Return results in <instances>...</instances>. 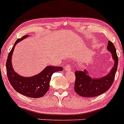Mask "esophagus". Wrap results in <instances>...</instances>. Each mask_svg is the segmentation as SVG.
Here are the masks:
<instances>
[{
    "mask_svg": "<svg viewBox=\"0 0 124 124\" xmlns=\"http://www.w3.org/2000/svg\"><path fill=\"white\" fill-rule=\"evenodd\" d=\"M71 69L70 66L69 65H67L65 67V70H66V71H71Z\"/></svg>",
    "mask_w": 124,
    "mask_h": 124,
    "instance_id": "1",
    "label": "esophagus"
}]
</instances>
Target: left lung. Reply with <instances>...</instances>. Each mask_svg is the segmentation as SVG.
<instances>
[{
  "label": "left lung",
  "instance_id": "1",
  "mask_svg": "<svg viewBox=\"0 0 124 124\" xmlns=\"http://www.w3.org/2000/svg\"><path fill=\"white\" fill-rule=\"evenodd\" d=\"M107 50L112 54L114 65L106 76L100 78H92L88 75L86 70L75 71L76 80L74 91L77 94L83 97H95L106 92L112 85L117 71L118 59L116 50L111 41H108Z\"/></svg>",
  "mask_w": 124,
  "mask_h": 124
}]
</instances>
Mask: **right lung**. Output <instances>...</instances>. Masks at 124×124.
I'll return each mask as SVG.
<instances>
[{
    "label": "right lung",
    "mask_w": 124,
    "mask_h": 124,
    "mask_svg": "<svg viewBox=\"0 0 124 124\" xmlns=\"http://www.w3.org/2000/svg\"><path fill=\"white\" fill-rule=\"evenodd\" d=\"M28 36L17 39L8 54L6 62L7 75L10 84L16 91L29 98H38L44 96L50 88V81L53 74L62 71V67L49 66L39 74L31 77L21 76L14 71L11 63V56L16 44Z\"/></svg>",
    "instance_id": "add662e5"
}]
</instances>
